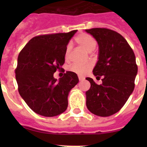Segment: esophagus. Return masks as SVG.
I'll return each instance as SVG.
<instances>
[{"instance_id": "1", "label": "esophagus", "mask_w": 147, "mask_h": 147, "mask_svg": "<svg viewBox=\"0 0 147 147\" xmlns=\"http://www.w3.org/2000/svg\"><path fill=\"white\" fill-rule=\"evenodd\" d=\"M84 80V78H83V77L79 76V80L80 81V82H81V81H83V80Z\"/></svg>"}]
</instances>
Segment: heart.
<instances>
[{
  "mask_svg": "<svg viewBox=\"0 0 147 147\" xmlns=\"http://www.w3.org/2000/svg\"><path fill=\"white\" fill-rule=\"evenodd\" d=\"M75 41L81 47L86 50V51L91 53L95 49L97 46V42L91 36L86 33H81L78 35L75 38ZM71 50V45H68L66 47L65 50V56L67 57L69 56V53ZM92 69L91 64H84V65H80V64H74L72 66L69 67V70L74 73L77 74L79 76H83L86 75L90 69Z\"/></svg>",
  "mask_w": 147,
  "mask_h": 147,
  "instance_id": "obj_1",
  "label": "heart"
}]
</instances>
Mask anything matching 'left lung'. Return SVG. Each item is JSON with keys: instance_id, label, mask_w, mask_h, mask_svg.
I'll list each match as a JSON object with an SVG mask.
<instances>
[{"instance_id": "1", "label": "left lung", "mask_w": 147, "mask_h": 147, "mask_svg": "<svg viewBox=\"0 0 147 147\" xmlns=\"http://www.w3.org/2000/svg\"><path fill=\"white\" fill-rule=\"evenodd\" d=\"M85 31L92 35L99 46L93 75L102 77L101 84L86 78L91 84L85 92L86 105L97 116H111L119 112L134 91L138 70L135 55L127 40L115 31L107 28Z\"/></svg>"}]
</instances>
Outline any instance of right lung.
Wrapping results in <instances>:
<instances>
[{
  "mask_svg": "<svg viewBox=\"0 0 147 147\" xmlns=\"http://www.w3.org/2000/svg\"><path fill=\"white\" fill-rule=\"evenodd\" d=\"M77 31L34 37L19 54L16 69L19 94L38 115L52 117L67 108L68 94L79 82L78 75L67 71L57 80L53 75L62 69L67 45Z\"/></svg>",
  "mask_w": 147,
  "mask_h": 147,
  "instance_id": "obj_1",
  "label": "right lung"
}]
</instances>
